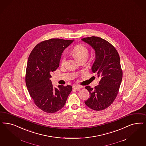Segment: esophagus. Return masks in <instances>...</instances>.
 <instances>
[{
    "instance_id": "1",
    "label": "esophagus",
    "mask_w": 146,
    "mask_h": 146,
    "mask_svg": "<svg viewBox=\"0 0 146 146\" xmlns=\"http://www.w3.org/2000/svg\"><path fill=\"white\" fill-rule=\"evenodd\" d=\"M83 87L82 86L77 85H75L73 86V88L74 90H78V89H80L82 88Z\"/></svg>"
}]
</instances>
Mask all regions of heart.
Returning <instances> with one entry per match:
<instances>
[{"label":"heart","instance_id":"heart-1","mask_svg":"<svg viewBox=\"0 0 146 146\" xmlns=\"http://www.w3.org/2000/svg\"><path fill=\"white\" fill-rule=\"evenodd\" d=\"M72 53L76 58L79 61L82 59H86L89 54V50L87 47L83 44H78L73 47L72 49ZM67 55L64 53L61 58L60 64L62 66H64L65 64Z\"/></svg>","mask_w":146,"mask_h":146}]
</instances>
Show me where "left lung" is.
Here are the masks:
<instances>
[{"label":"left lung","mask_w":146,"mask_h":146,"mask_svg":"<svg viewBox=\"0 0 146 146\" xmlns=\"http://www.w3.org/2000/svg\"><path fill=\"white\" fill-rule=\"evenodd\" d=\"M96 52V60L92 70L100 78L94 88L86 86L90 98L85 102L86 106L94 111H102L115 100L122 79L120 56L115 48L106 40L98 36L82 38Z\"/></svg>","instance_id":"8db88e82"}]
</instances>
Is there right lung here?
Returning a JSON list of instances; mask_svg holds the SVG:
<instances>
[{"label":"right lung","instance_id":"obj_1","mask_svg":"<svg viewBox=\"0 0 146 146\" xmlns=\"http://www.w3.org/2000/svg\"><path fill=\"white\" fill-rule=\"evenodd\" d=\"M73 40L53 38L41 41L29 55L26 67V85L35 105L48 113H54L64 106L72 90L70 85L54 87L50 73L59 66L62 52Z\"/></svg>","mask_w":146,"mask_h":146}]
</instances>
